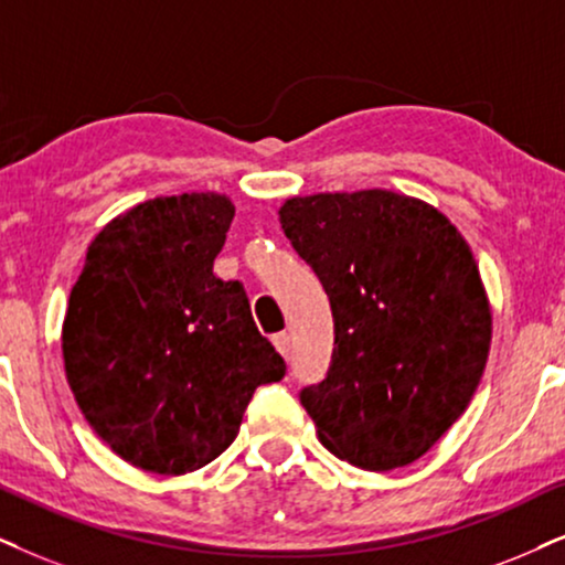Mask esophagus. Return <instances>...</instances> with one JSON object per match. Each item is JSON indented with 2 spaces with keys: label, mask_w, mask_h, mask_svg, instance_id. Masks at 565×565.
<instances>
[{
  "label": "esophagus",
  "mask_w": 565,
  "mask_h": 565,
  "mask_svg": "<svg viewBox=\"0 0 565 565\" xmlns=\"http://www.w3.org/2000/svg\"><path fill=\"white\" fill-rule=\"evenodd\" d=\"M274 347L278 349V354L289 356L291 354V335L289 333H276L274 335Z\"/></svg>",
  "instance_id": "34e87169"
}]
</instances>
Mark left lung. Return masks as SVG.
I'll return each mask as SVG.
<instances>
[{
	"mask_svg": "<svg viewBox=\"0 0 565 565\" xmlns=\"http://www.w3.org/2000/svg\"><path fill=\"white\" fill-rule=\"evenodd\" d=\"M278 218L331 299V367L299 394L320 443L370 472L417 461L488 362L490 302L467 239L391 190L289 198Z\"/></svg>",
	"mask_w": 565,
	"mask_h": 565,
	"instance_id": "obj_1",
	"label": "left lung"
}]
</instances>
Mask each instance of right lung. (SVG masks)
<instances>
[{"mask_svg": "<svg viewBox=\"0 0 565 565\" xmlns=\"http://www.w3.org/2000/svg\"><path fill=\"white\" fill-rule=\"evenodd\" d=\"M234 205L218 192L153 198L96 234L70 291L64 373L106 446L153 475L195 472L237 438L255 388L281 381L239 281L213 260Z\"/></svg>", "mask_w": 565, "mask_h": 565, "instance_id": "add662e5", "label": "right lung"}]
</instances>
